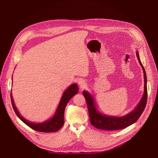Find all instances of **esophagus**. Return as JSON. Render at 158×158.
<instances>
[{"mask_svg":"<svg viewBox=\"0 0 158 158\" xmlns=\"http://www.w3.org/2000/svg\"><path fill=\"white\" fill-rule=\"evenodd\" d=\"M78 84L80 85V87L81 88H84V85H85V82L84 80L82 79H80L79 81H78Z\"/></svg>","mask_w":158,"mask_h":158,"instance_id":"1","label":"esophagus"}]
</instances>
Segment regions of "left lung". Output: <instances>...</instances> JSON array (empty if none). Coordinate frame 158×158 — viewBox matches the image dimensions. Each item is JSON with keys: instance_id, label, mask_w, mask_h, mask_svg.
Returning <instances> with one entry per match:
<instances>
[{"instance_id": "obj_1", "label": "left lung", "mask_w": 158, "mask_h": 158, "mask_svg": "<svg viewBox=\"0 0 158 158\" xmlns=\"http://www.w3.org/2000/svg\"><path fill=\"white\" fill-rule=\"evenodd\" d=\"M136 56L144 73V90L143 96L138 105L129 114L123 117L107 116L101 114L98 110L93 98L87 91H84L82 94L85 99L90 123L95 127L106 131H114L126 128L136 122L143 112L147 103L148 91H147V77L144 67L140 60L138 52L136 51Z\"/></svg>"}]
</instances>
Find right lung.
Returning <instances> with one entry per match:
<instances>
[{"instance_id":"1","label":"right lung","mask_w":158,"mask_h":158,"mask_svg":"<svg viewBox=\"0 0 158 158\" xmlns=\"http://www.w3.org/2000/svg\"><path fill=\"white\" fill-rule=\"evenodd\" d=\"M78 90V85L76 84H73L67 88L64 91L62 96V98L60 101L59 104L57 108L56 113L54 115V116L49 120H48L42 123H32L24 119L19 114L18 110L17 109L14 104L11 94L10 99L14 112H15L17 117L22 122L24 123L27 126H28L29 127H30L31 128L33 129L35 131L43 132H52L57 131L64 125V114L65 107L67 102H69V101L74 95L77 94Z\"/></svg>"}]
</instances>
